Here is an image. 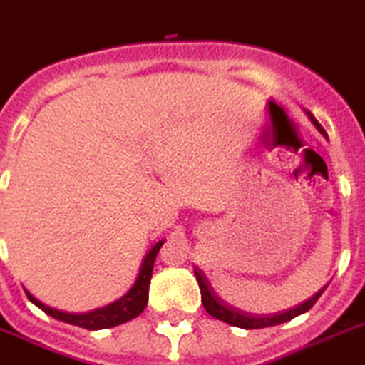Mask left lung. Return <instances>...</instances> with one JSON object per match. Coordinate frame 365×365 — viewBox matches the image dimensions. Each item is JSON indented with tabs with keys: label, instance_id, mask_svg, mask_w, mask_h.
Listing matches in <instances>:
<instances>
[{
	"label": "left lung",
	"instance_id": "left-lung-1",
	"mask_svg": "<svg viewBox=\"0 0 365 365\" xmlns=\"http://www.w3.org/2000/svg\"><path fill=\"white\" fill-rule=\"evenodd\" d=\"M306 115L309 117V120L317 125V120L313 118V115L309 111H306ZM194 274H196V279H198V284H200V292H202V302L205 306L207 313L212 315L214 319H220V321L227 322L230 326H237V328H245V329H259V328H268V326H277L282 324V322H288L292 321L294 317L301 315V313H306L309 308H313V304L317 302V299L321 297L322 292L328 288V284L322 288V290L317 292L313 297H309L308 301H304L302 304L295 306V308L288 309V312H282L277 313L274 317H247L245 313L237 312L236 308H230L229 304H225L220 297L216 295L214 292L212 284L207 281L205 274L198 268H194Z\"/></svg>",
	"mask_w": 365,
	"mask_h": 365
}]
</instances>
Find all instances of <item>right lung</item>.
<instances>
[{
  "label": "right lung",
  "mask_w": 365,
  "mask_h": 365,
  "mask_svg": "<svg viewBox=\"0 0 365 365\" xmlns=\"http://www.w3.org/2000/svg\"><path fill=\"white\" fill-rule=\"evenodd\" d=\"M163 245V240L158 241L151 250L145 254L144 261H142L140 272H138V277L133 282V286L122 295L120 299L113 301L111 304L102 306V308L93 309V312L86 313H66L61 312V309L50 308V306L43 304L41 301H37L32 294L26 292L30 301L37 306V308L43 309L46 315L53 317L57 321L68 322V324L79 326L84 329H106V328H115L118 324H124V322L131 321L135 317L140 315L142 312L148 306V295H149V282H151L153 275V267H155L156 254H158L160 247Z\"/></svg>",
  "instance_id": "obj_1"
}]
</instances>
